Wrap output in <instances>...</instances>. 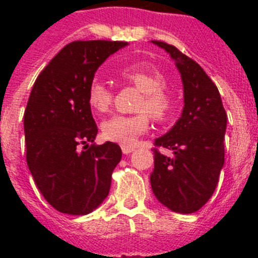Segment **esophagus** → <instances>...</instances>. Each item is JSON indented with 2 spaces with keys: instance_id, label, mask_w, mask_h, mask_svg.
Returning a JSON list of instances; mask_svg holds the SVG:
<instances>
[{
  "instance_id": "34e87169",
  "label": "esophagus",
  "mask_w": 258,
  "mask_h": 258,
  "mask_svg": "<svg viewBox=\"0 0 258 258\" xmlns=\"http://www.w3.org/2000/svg\"><path fill=\"white\" fill-rule=\"evenodd\" d=\"M121 151L122 154L127 155V154H131V152L134 151V147H132V146H121Z\"/></svg>"
}]
</instances>
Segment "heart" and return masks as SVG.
Masks as SVG:
<instances>
[{"mask_svg":"<svg viewBox=\"0 0 258 258\" xmlns=\"http://www.w3.org/2000/svg\"><path fill=\"white\" fill-rule=\"evenodd\" d=\"M121 76L127 83L133 84L143 93V98L138 106L142 113L134 116L115 115L106 120L102 125V133L106 140L120 145H134L137 138L149 129L150 115L163 121L170 115L173 101L164 90L165 79L150 63H137L125 68ZM113 93L107 84L101 80H93L88 88V103L98 113H106L112 104Z\"/></svg>","mask_w":258,"mask_h":258,"instance_id":"b5f03b06","label":"heart"}]
</instances>
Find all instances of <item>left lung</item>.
<instances>
[{
	"instance_id": "8db88e82",
	"label": "left lung",
	"mask_w": 258,
	"mask_h": 258,
	"mask_svg": "<svg viewBox=\"0 0 258 258\" xmlns=\"http://www.w3.org/2000/svg\"><path fill=\"white\" fill-rule=\"evenodd\" d=\"M174 60L183 85V109L172 129L155 145L172 150L165 156L154 150L150 182L155 197L177 213L199 211L213 195L225 163L223 140L227 115L217 86L197 61L173 45L151 41Z\"/></svg>"
}]
</instances>
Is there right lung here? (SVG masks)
I'll return each instance as SVG.
<instances>
[{"mask_svg": "<svg viewBox=\"0 0 258 258\" xmlns=\"http://www.w3.org/2000/svg\"><path fill=\"white\" fill-rule=\"evenodd\" d=\"M127 45L104 40L71 42L32 88L24 112L27 164L42 197L61 213H90L109 192L121 149L113 142L94 143L98 127L88 88L102 63ZM80 144L86 145L84 150Z\"/></svg>", "mask_w": 258, "mask_h": 258, "instance_id": "right-lung-1", "label": "right lung"}]
</instances>
